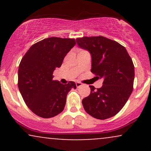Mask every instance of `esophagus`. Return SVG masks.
<instances>
[{
    "label": "esophagus",
    "mask_w": 151,
    "mask_h": 151,
    "mask_svg": "<svg viewBox=\"0 0 151 151\" xmlns=\"http://www.w3.org/2000/svg\"><path fill=\"white\" fill-rule=\"evenodd\" d=\"M82 85H83V84H81V82H77V83H76V86H77V88L80 87V86H81Z\"/></svg>",
    "instance_id": "obj_1"
}]
</instances>
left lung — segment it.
Here are the masks:
<instances>
[{
    "label": "left lung",
    "mask_w": 151,
    "mask_h": 151,
    "mask_svg": "<svg viewBox=\"0 0 151 151\" xmlns=\"http://www.w3.org/2000/svg\"><path fill=\"white\" fill-rule=\"evenodd\" d=\"M76 42L91 55V72L104 79L99 89L89 86L90 94L82 100L84 110L101 120L114 116L132 93L135 76L132 60L124 46L102 36L77 38Z\"/></svg>",
    "instance_id": "1"
}]
</instances>
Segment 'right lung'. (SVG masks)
I'll return each instance as SVG.
<instances>
[{
    "label": "right lung",
    "mask_w": 151,
    "mask_h": 151,
    "mask_svg": "<svg viewBox=\"0 0 151 151\" xmlns=\"http://www.w3.org/2000/svg\"><path fill=\"white\" fill-rule=\"evenodd\" d=\"M76 45L74 39L48 37L30 47L18 68V88L29 109L45 119L63 111L67 93L76 84H62L53 80V72Z\"/></svg>",
    "instance_id": "1"
}]
</instances>
